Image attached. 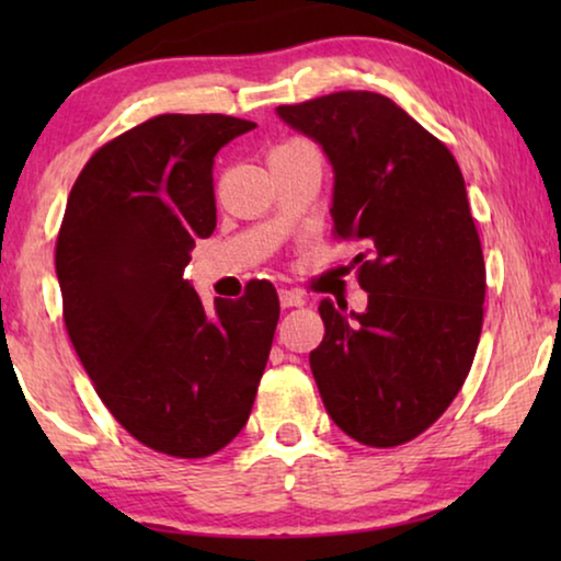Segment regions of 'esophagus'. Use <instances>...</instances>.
<instances>
[{
	"label": "esophagus",
	"instance_id": "obj_1",
	"mask_svg": "<svg viewBox=\"0 0 561 561\" xmlns=\"http://www.w3.org/2000/svg\"><path fill=\"white\" fill-rule=\"evenodd\" d=\"M278 298H280L283 309H294V306L306 304V298L301 294H296V290H278Z\"/></svg>",
	"mask_w": 561,
	"mask_h": 561
}]
</instances>
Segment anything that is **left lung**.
<instances>
[{
    "label": "left lung",
    "mask_w": 561,
    "mask_h": 561,
    "mask_svg": "<svg viewBox=\"0 0 561 561\" xmlns=\"http://www.w3.org/2000/svg\"><path fill=\"white\" fill-rule=\"evenodd\" d=\"M275 114L324 150L334 232L363 244L367 309L319 306L327 334L309 363L321 401L359 444L411 442L455 401L480 342L485 263L462 171L447 145L373 91Z\"/></svg>",
    "instance_id": "left-lung-1"
}]
</instances>
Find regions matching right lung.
Returning <instances> with one entry per match:
<instances>
[{"mask_svg":"<svg viewBox=\"0 0 561 561\" xmlns=\"http://www.w3.org/2000/svg\"><path fill=\"white\" fill-rule=\"evenodd\" d=\"M255 122L160 114L99 148L56 244L64 319L112 416L145 447L209 457L248 424L278 324L271 283L206 311L183 278L217 227L214 158Z\"/></svg>","mask_w":561,"mask_h":561,"instance_id":"1","label":"right lung"}]
</instances>
